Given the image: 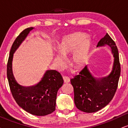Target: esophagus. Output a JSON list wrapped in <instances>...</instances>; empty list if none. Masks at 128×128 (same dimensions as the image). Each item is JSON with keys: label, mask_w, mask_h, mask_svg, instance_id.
Instances as JSON below:
<instances>
[{"label": "esophagus", "mask_w": 128, "mask_h": 128, "mask_svg": "<svg viewBox=\"0 0 128 128\" xmlns=\"http://www.w3.org/2000/svg\"><path fill=\"white\" fill-rule=\"evenodd\" d=\"M63 80H64V82L65 83H68L70 82V79L67 76H63Z\"/></svg>", "instance_id": "34e87169"}]
</instances>
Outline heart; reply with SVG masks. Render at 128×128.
Segmentation results:
<instances>
[{"label":"heart","instance_id":"1","mask_svg":"<svg viewBox=\"0 0 128 128\" xmlns=\"http://www.w3.org/2000/svg\"><path fill=\"white\" fill-rule=\"evenodd\" d=\"M92 46L90 36L76 32L64 35L58 41L56 49L52 48V61L56 68L61 69L66 64L64 56L70 55V64L76 68L83 67L88 62Z\"/></svg>","mask_w":128,"mask_h":128}]
</instances>
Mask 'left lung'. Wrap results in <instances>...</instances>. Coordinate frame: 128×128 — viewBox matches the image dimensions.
<instances>
[{"mask_svg": "<svg viewBox=\"0 0 128 128\" xmlns=\"http://www.w3.org/2000/svg\"><path fill=\"white\" fill-rule=\"evenodd\" d=\"M96 48L111 50L114 63L109 75L102 78L95 77L86 65L78 75L70 80L74 87L76 106L86 113L96 112L109 104L115 94L120 74L118 48L108 33L100 39Z\"/></svg>", "mask_w": 128, "mask_h": 128, "instance_id": "obj_1", "label": "left lung"}]
</instances>
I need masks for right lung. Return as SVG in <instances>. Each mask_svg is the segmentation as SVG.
I'll list each match as a JSON object with an SVG mask.
<instances>
[{
  "label": "right lung",
  "instance_id": "1",
  "mask_svg": "<svg viewBox=\"0 0 128 128\" xmlns=\"http://www.w3.org/2000/svg\"><path fill=\"white\" fill-rule=\"evenodd\" d=\"M34 29L33 27L25 29L13 43L8 62L7 77L11 93L18 104L33 115L42 116L56 110L58 90L64 83L61 74L56 70H47L36 85L24 87L16 82L12 71L14 53Z\"/></svg>",
  "mask_w": 128,
  "mask_h": 128
}]
</instances>
